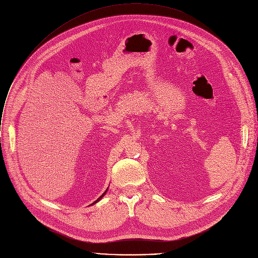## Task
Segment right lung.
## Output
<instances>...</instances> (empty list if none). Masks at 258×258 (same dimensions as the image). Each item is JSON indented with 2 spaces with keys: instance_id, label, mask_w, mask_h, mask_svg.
I'll return each mask as SVG.
<instances>
[{
  "instance_id": "obj_1",
  "label": "right lung",
  "mask_w": 258,
  "mask_h": 258,
  "mask_svg": "<svg viewBox=\"0 0 258 258\" xmlns=\"http://www.w3.org/2000/svg\"><path fill=\"white\" fill-rule=\"evenodd\" d=\"M107 191H108V189H106V191H105V192H104V193H103V194H102V195H101V196H100V197H99V198H98V199H97V200H96V201H95V202H93V203H92V204H91V205H93V204H95V203H97V202H99V201H100V200H101V199H102V198H103V197H104V196H105V194H106V193H107Z\"/></svg>"
}]
</instances>
